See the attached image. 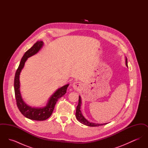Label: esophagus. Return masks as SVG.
<instances>
[{
	"label": "esophagus",
	"mask_w": 148,
	"mask_h": 148,
	"mask_svg": "<svg viewBox=\"0 0 148 148\" xmlns=\"http://www.w3.org/2000/svg\"><path fill=\"white\" fill-rule=\"evenodd\" d=\"M81 85H82V84L80 82H76L73 83V84H72V86L75 90H78L81 87Z\"/></svg>",
	"instance_id": "esophagus-1"
}]
</instances>
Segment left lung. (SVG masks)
Segmentation results:
<instances>
[{
  "label": "left lung",
  "instance_id": "obj_1",
  "mask_svg": "<svg viewBox=\"0 0 148 148\" xmlns=\"http://www.w3.org/2000/svg\"><path fill=\"white\" fill-rule=\"evenodd\" d=\"M125 64L126 66L127 67V58L125 57ZM81 105H82V99L81 97L79 95V103L78 105L77 106V109H76V113H75V116L77 119V120L81 123L82 124H84L85 125L88 126V127H99L101 125H104L107 124L108 123H103V124H98V123H92L89 121L87 119L85 118L84 116L83 115L82 112L80 110L81 109Z\"/></svg>",
  "mask_w": 148,
  "mask_h": 148
}]
</instances>
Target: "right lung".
Returning a JSON list of instances; mask_svg holds the SVG:
<instances>
[{"label": "right lung", "instance_id": "obj_1", "mask_svg": "<svg viewBox=\"0 0 148 148\" xmlns=\"http://www.w3.org/2000/svg\"><path fill=\"white\" fill-rule=\"evenodd\" d=\"M44 45L42 41H37L28 50H27L21 58L18 69L15 73L14 77V92L17 106L21 114L29 119L42 121L47 119L51 115L54 110L56 101L59 99L65 94L69 84L65 85L58 89L50 97L46 106L43 107H32L27 105L21 97L20 91L19 77L21 70L23 69L25 63L28 58L36 54L42 49Z\"/></svg>", "mask_w": 148, "mask_h": 148}]
</instances>
